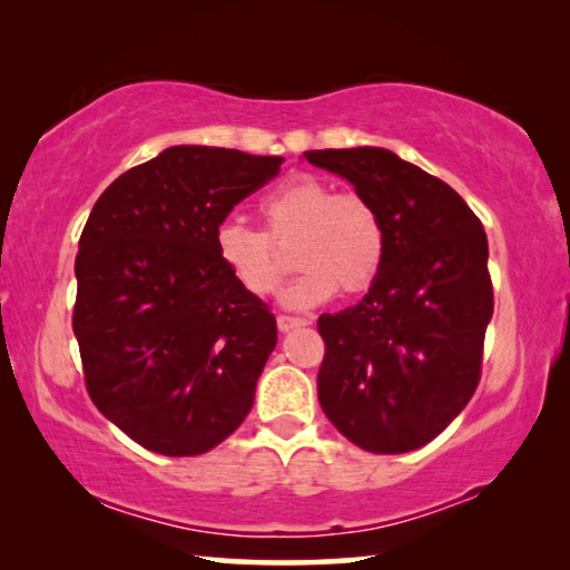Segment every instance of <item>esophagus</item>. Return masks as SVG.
Listing matches in <instances>:
<instances>
[{
  "label": "esophagus",
  "instance_id": "34e87169",
  "mask_svg": "<svg viewBox=\"0 0 570 570\" xmlns=\"http://www.w3.org/2000/svg\"><path fill=\"white\" fill-rule=\"evenodd\" d=\"M276 324H278V332H292V330H296V326H306L308 322L302 320V316L278 314V316H276Z\"/></svg>",
  "mask_w": 570,
  "mask_h": 570
}]
</instances>
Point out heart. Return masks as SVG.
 <instances>
[{
  "label": "heart",
  "mask_w": 570,
  "mask_h": 570,
  "mask_svg": "<svg viewBox=\"0 0 570 570\" xmlns=\"http://www.w3.org/2000/svg\"><path fill=\"white\" fill-rule=\"evenodd\" d=\"M266 234L238 218L216 228L214 244L230 276L256 296L274 294L288 268L286 256L274 247L292 246L302 268L284 292V304L306 308L342 294L366 292L377 278L387 238L384 226L360 193H336L314 176H296L262 198Z\"/></svg>",
  "instance_id": "b5f03b06"
}]
</instances>
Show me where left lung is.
Returning <instances> with one entry per match:
<instances>
[{
  "mask_svg": "<svg viewBox=\"0 0 570 570\" xmlns=\"http://www.w3.org/2000/svg\"><path fill=\"white\" fill-rule=\"evenodd\" d=\"M304 158L372 200L387 238L362 302L316 322L326 344L320 404L356 448L417 450L478 390L493 316L488 236L445 180L392 150H306Z\"/></svg>",
  "mask_w": 570,
  "mask_h": 570,
  "instance_id": "8db88e82",
  "label": "left lung"
}]
</instances>
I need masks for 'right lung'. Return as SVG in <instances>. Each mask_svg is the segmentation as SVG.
Returning <instances> with one entry per match:
<instances>
[{"instance_id":"add662e5","label":"right lung","mask_w":570,"mask_h":570,"mask_svg":"<svg viewBox=\"0 0 570 570\" xmlns=\"http://www.w3.org/2000/svg\"><path fill=\"white\" fill-rule=\"evenodd\" d=\"M284 158L173 146L105 188L75 258L85 387L150 452L204 455L254 404L276 320L216 254L214 234Z\"/></svg>"}]
</instances>
